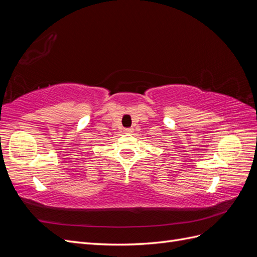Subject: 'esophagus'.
Masks as SVG:
<instances>
[{"instance_id":"obj_1","label":"esophagus","mask_w":257,"mask_h":257,"mask_svg":"<svg viewBox=\"0 0 257 257\" xmlns=\"http://www.w3.org/2000/svg\"><path fill=\"white\" fill-rule=\"evenodd\" d=\"M123 131H124V132H125V133L130 134V133H132V132H133V128H131V127H126V128H124Z\"/></svg>"}]
</instances>
